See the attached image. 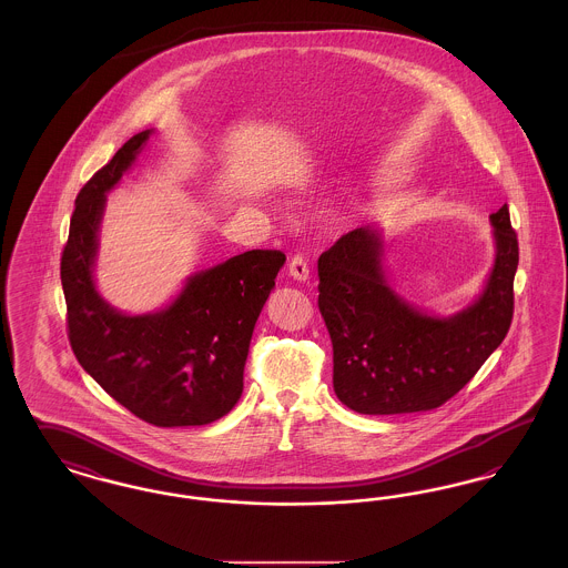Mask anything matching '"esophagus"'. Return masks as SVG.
Returning <instances> with one entry per match:
<instances>
[{"instance_id": "1", "label": "esophagus", "mask_w": 568, "mask_h": 568, "mask_svg": "<svg viewBox=\"0 0 568 568\" xmlns=\"http://www.w3.org/2000/svg\"><path fill=\"white\" fill-rule=\"evenodd\" d=\"M287 271H290V276H294L296 281H306L308 278V264H306V260L302 257V255H294L292 260H290V264H287Z\"/></svg>"}]
</instances>
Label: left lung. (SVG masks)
<instances>
[{"label":"left lung","instance_id":"left-lung-1","mask_svg":"<svg viewBox=\"0 0 568 568\" xmlns=\"http://www.w3.org/2000/svg\"><path fill=\"white\" fill-rule=\"evenodd\" d=\"M489 221L496 257L484 294L452 317L422 313L389 287L383 239L371 225L322 253L320 311L343 405L362 415L433 410L456 396L505 341L519 246L507 204Z\"/></svg>","mask_w":568,"mask_h":568}]
</instances>
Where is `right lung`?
<instances>
[{
  "mask_svg": "<svg viewBox=\"0 0 568 568\" xmlns=\"http://www.w3.org/2000/svg\"><path fill=\"white\" fill-rule=\"evenodd\" d=\"M149 135L130 138L77 197L61 255L68 338L82 368L135 417L160 428L204 426L227 415L243 394L253 327L285 253L253 248L195 272L158 313L112 308L93 283L98 230L106 193Z\"/></svg>",
  "mask_w": 568,
  "mask_h": 568,
  "instance_id": "add662e5",
  "label": "right lung"
}]
</instances>
